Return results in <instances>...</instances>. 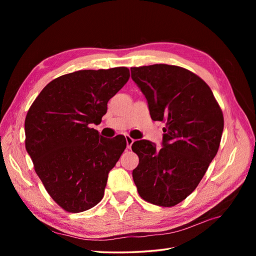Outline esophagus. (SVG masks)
I'll use <instances>...</instances> for the list:
<instances>
[{
  "instance_id": "esophagus-1",
  "label": "esophagus",
  "mask_w": 256,
  "mask_h": 256,
  "mask_svg": "<svg viewBox=\"0 0 256 256\" xmlns=\"http://www.w3.org/2000/svg\"><path fill=\"white\" fill-rule=\"evenodd\" d=\"M134 142L132 138H130L129 136H126V143H127V148H131V145Z\"/></svg>"
}]
</instances>
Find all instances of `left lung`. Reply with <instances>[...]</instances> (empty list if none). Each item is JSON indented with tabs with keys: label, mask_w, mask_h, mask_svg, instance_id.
Returning a JSON list of instances; mask_svg holds the SVG:
<instances>
[{
	"label": "left lung",
	"mask_w": 256,
	"mask_h": 256,
	"mask_svg": "<svg viewBox=\"0 0 256 256\" xmlns=\"http://www.w3.org/2000/svg\"><path fill=\"white\" fill-rule=\"evenodd\" d=\"M130 70L152 120L166 122L160 150L147 140L131 146L138 156L134 182L146 202L172 207L196 190L218 152L222 110L210 88L182 67L154 64Z\"/></svg>",
	"instance_id": "obj_1"
}]
</instances>
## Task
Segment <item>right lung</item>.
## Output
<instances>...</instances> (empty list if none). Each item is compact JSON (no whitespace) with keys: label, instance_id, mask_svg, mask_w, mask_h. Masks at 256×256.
Masks as SVG:
<instances>
[{"label":"right lung","instance_id":"1","mask_svg":"<svg viewBox=\"0 0 256 256\" xmlns=\"http://www.w3.org/2000/svg\"><path fill=\"white\" fill-rule=\"evenodd\" d=\"M127 67L78 70L48 83L28 111L26 148L46 190L64 210L81 212L104 198L108 174L126 138H106L100 124L108 102L129 80Z\"/></svg>","mask_w":256,"mask_h":256}]
</instances>
